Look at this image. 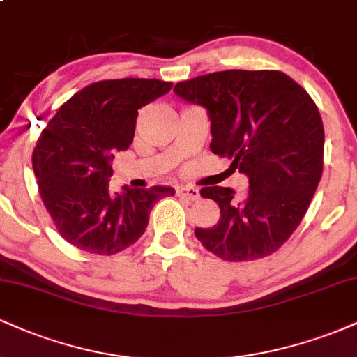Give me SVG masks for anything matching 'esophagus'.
<instances>
[{
	"mask_svg": "<svg viewBox=\"0 0 357 357\" xmlns=\"http://www.w3.org/2000/svg\"><path fill=\"white\" fill-rule=\"evenodd\" d=\"M176 191H178L179 196L191 199V202H196L199 198V190L195 186H179Z\"/></svg>",
	"mask_w": 357,
	"mask_h": 357,
	"instance_id": "esophagus-1",
	"label": "esophagus"
}]
</instances>
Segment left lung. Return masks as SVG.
Returning <instances> with one entry per match:
<instances>
[{"mask_svg": "<svg viewBox=\"0 0 357 357\" xmlns=\"http://www.w3.org/2000/svg\"><path fill=\"white\" fill-rule=\"evenodd\" d=\"M174 92L211 119L213 154L248 176L247 195L204 186L220 220L196 238L221 260L275 253L304 218L324 167V126L312 97L278 70H225L178 82Z\"/></svg>", "mask_w": 357, "mask_h": 357, "instance_id": "left-lung-1", "label": "left lung"}]
</instances>
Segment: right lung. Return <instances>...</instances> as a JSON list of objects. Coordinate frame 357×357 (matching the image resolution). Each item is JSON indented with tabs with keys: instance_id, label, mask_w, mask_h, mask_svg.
I'll list each match as a JSON object with an SVG mask.
<instances>
[{
	"instance_id": "right-lung-1",
	"label": "right lung",
	"mask_w": 357,
	"mask_h": 357,
	"mask_svg": "<svg viewBox=\"0 0 357 357\" xmlns=\"http://www.w3.org/2000/svg\"><path fill=\"white\" fill-rule=\"evenodd\" d=\"M173 87L158 79L100 80L65 102L40 134L33 171L56 230L73 247L116 255L141 238L155 202L173 188L112 192L110 161L132 144L137 110Z\"/></svg>"
}]
</instances>
